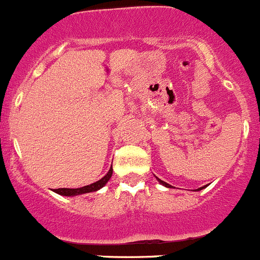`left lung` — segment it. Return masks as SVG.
<instances>
[{
	"label": "left lung",
	"mask_w": 260,
	"mask_h": 260,
	"mask_svg": "<svg viewBox=\"0 0 260 260\" xmlns=\"http://www.w3.org/2000/svg\"><path fill=\"white\" fill-rule=\"evenodd\" d=\"M156 179H158V181H159V183H160V184H163V186H166V187H168V188H171V184H168V183H166V182H164V181H160V179H159L158 178V177H156ZM202 188H205V187H201V188H197V191H201V189Z\"/></svg>",
	"instance_id": "left-lung-1"
}]
</instances>
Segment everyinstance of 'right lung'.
Returning a JSON list of instances; mask_svg holds the SVG:
<instances>
[{
    "label": "right lung",
    "mask_w": 260,
    "mask_h": 260,
    "mask_svg": "<svg viewBox=\"0 0 260 260\" xmlns=\"http://www.w3.org/2000/svg\"><path fill=\"white\" fill-rule=\"evenodd\" d=\"M111 176H112V167L110 168V171L107 172L106 176L102 177L100 181L94 182V183L81 187V188H58V189H54V192L58 194H61V196H77V194H83V193H89V192L99 191L100 188H102V187L110 181Z\"/></svg>",
    "instance_id": "right-lung-1"
}]
</instances>
